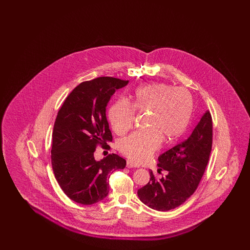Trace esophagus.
Here are the masks:
<instances>
[{
    "mask_svg": "<svg viewBox=\"0 0 250 250\" xmlns=\"http://www.w3.org/2000/svg\"><path fill=\"white\" fill-rule=\"evenodd\" d=\"M127 168H138V166L137 165H135L134 163H132L131 161L127 160Z\"/></svg>",
    "mask_w": 250,
    "mask_h": 250,
    "instance_id": "obj_1",
    "label": "esophagus"
}]
</instances>
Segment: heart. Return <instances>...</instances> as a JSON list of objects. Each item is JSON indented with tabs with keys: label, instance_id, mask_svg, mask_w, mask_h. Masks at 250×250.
<instances>
[{
	"label": "heart",
	"instance_id": "heart-1",
	"mask_svg": "<svg viewBox=\"0 0 250 250\" xmlns=\"http://www.w3.org/2000/svg\"><path fill=\"white\" fill-rule=\"evenodd\" d=\"M132 106L138 112H149L145 127L123 138L119 151L136 164L143 163L159 148L162 141L173 145L183 136L190 123L195 101L185 88L166 83H151L139 86L131 95ZM108 117L112 129L124 135L133 126L135 112L123 100L112 104Z\"/></svg>",
	"mask_w": 250,
	"mask_h": 250
}]
</instances>
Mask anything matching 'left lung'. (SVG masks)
<instances>
[{
  "label": "left lung",
  "mask_w": 250,
  "mask_h": 250,
  "mask_svg": "<svg viewBox=\"0 0 250 250\" xmlns=\"http://www.w3.org/2000/svg\"><path fill=\"white\" fill-rule=\"evenodd\" d=\"M212 143V116L207 111L188 139L158 157V170H166L167 175L158 180L150 170V181L138 190L140 201L157 211H169L185 202L202 179Z\"/></svg>",
  "instance_id": "1"
}]
</instances>
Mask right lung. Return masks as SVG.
<instances>
[{
	"label": "right lung",
	"mask_w": 250,
	"mask_h": 250,
	"mask_svg": "<svg viewBox=\"0 0 250 250\" xmlns=\"http://www.w3.org/2000/svg\"><path fill=\"white\" fill-rule=\"evenodd\" d=\"M127 83L112 77L82 82L59 110L53 126L52 166L59 185L74 202L87 206L105 198L110 176L126 166V160L118 154L96 161L94 153L98 145L106 147L112 142L107 104Z\"/></svg>",
	"instance_id": "add662e5"
}]
</instances>
